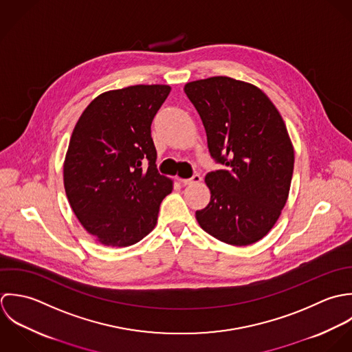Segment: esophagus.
Segmentation results:
<instances>
[{"mask_svg":"<svg viewBox=\"0 0 352 352\" xmlns=\"http://www.w3.org/2000/svg\"><path fill=\"white\" fill-rule=\"evenodd\" d=\"M181 184L184 185H193V184H199L201 181V177L199 174H195L192 178H188V179H179Z\"/></svg>","mask_w":352,"mask_h":352,"instance_id":"obj_1","label":"esophagus"}]
</instances>
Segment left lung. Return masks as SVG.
I'll return each instance as SVG.
<instances>
[{"instance_id":"obj_1","label":"left lung","mask_w":352,"mask_h":352,"mask_svg":"<svg viewBox=\"0 0 352 352\" xmlns=\"http://www.w3.org/2000/svg\"><path fill=\"white\" fill-rule=\"evenodd\" d=\"M184 91L212 157L224 166L206 175L211 200L196 219L224 243H256L278 221L291 186L294 146L280 113L258 87L227 76L186 82Z\"/></svg>"}]
</instances>
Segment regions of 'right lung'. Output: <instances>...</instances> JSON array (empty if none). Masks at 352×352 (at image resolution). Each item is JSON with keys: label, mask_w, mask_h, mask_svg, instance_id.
I'll return each instance as SVG.
<instances>
[{"label": "right lung", "mask_w": 352, "mask_h": 352, "mask_svg": "<svg viewBox=\"0 0 352 352\" xmlns=\"http://www.w3.org/2000/svg\"><path fill=\"white\" fill-rule=\"evenodd\" d=\"M170 91L164 84H139L103 92L73 129L65 193L81 226L104 246H131L148 235L173 190V179L156 170L151 138L152 120Z\"/></svg>", "instance_id": "obj_1"}]
</instances>
